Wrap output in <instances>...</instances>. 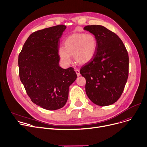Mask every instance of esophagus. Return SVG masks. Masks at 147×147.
<instances>
[{"mask_svg": "<svg viewBox=\"0 0 147 147\" xmlns=\"http://www.w3.org/2000/svg\"><path fill=\"white\" fill-rule=\"evenodd\" d=\"M75 72H76V75H77V76H80V71L78 69H76L75 70Z\"/></svg>", "mask_w": 147, "mask_h": 147, "instance_id": "34e87169", "label": "esophagus"}]
</instances>
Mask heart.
Instances as JSON below:
<instances>
[{
	"mask_svg": "<svg viewBox=\"0 0 147 147\" xmlns=\"http://www.w3.org/2000/svg\"><path fill=\"white\" fill-rule=\"evenodd\" d=\"M96 49L97 40L93 34L76 33L65 39L64 47L59 48V54L66 65L71 63L72 55L77 63L85 65L93 59Z\"/></svg>",
	"mask_w": 147,
	"mask_h": 147,
	"instance_id": "b5f03b06",
	"label": "heart"
}]
</instances>
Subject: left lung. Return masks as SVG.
Here are the masks:
<instances>
[{
    "label": "left lung",
    "mask_w": 147,
    "mask_h": 147,
    "mask_svg": "<svg viewBox=\"0 0 147 147\" xmlns=\"http://www.w3.org/2000/svg\"><path fill=\"white\" fill-rule=\"evenodd\" d=\"M84 29L97 40L94 57L80 69L86 80V94L97 105H110L120 98L127 81L128 53L121 39L104 26H87Z\"/></svg>",
    "instance_id": "8db88e82"
}]
</instances>
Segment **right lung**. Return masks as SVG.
Listing matches in <instances>:
<instances>
[{
  "label": "right lung",
  "mask_w": 147,
  "mask_h": 147,
  "mask_svg": "<svg viewBox=\"0 0 147 147\" xmlns=\"http://www.w3.org/2000/svg\"><path fill=\"white\" fill-rule=\"evenodd\" d=\"M66 28L58 25L33 32L18 56L20 78L27 95L47 110L65 105L69 86L77 78L73 67L59 66L60 39Z\"/></svg>",
  "instance_id": "obj_1"
}]
</instances>
